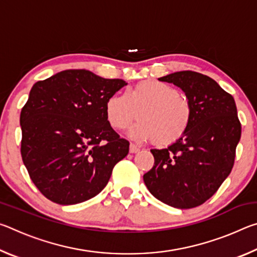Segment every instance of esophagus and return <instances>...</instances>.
Returning <instances> with one entry per match:
<instances>
[{"label": "esophagus", "mask_w": 257, "mask_h": 257, "mask_svg": "<svg viewBox=\"0 0 257 257\" xmlns=\"http://www.w3.org/2000/svg\"><path fill=\"white\" fill-rule=\"evenodd\" d=\"M129 152L130 153H137V152H139V147L135 144H130Z\"/></svg>", "instance_id": "34e87169"}]
</instances>
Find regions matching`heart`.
<instances>
[{
  "label": "heart",
  "mask_w": 257,
  "mask_h": 257,
  "mask_svg": "<svg viewBox=\"0 0 257 257\" xmlns=\"http://www.w3.org/2000/svg\"><path fill=\"white\" fill-rule=\"evenodd\" d=\"M139 112H137V111ZM105 115L112 128L122 130L138 118L132 135L168 146L184 136L193 119V106L185 95L167 82L146 79L125 93L111 95Z\"/></svg>",
  "instance_id": "b5f03b06"
}]
</instances>
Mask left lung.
I'll return each mask as SVG.
<instances>
[{
	"mask_svg": "<svg viewBox=\"0 0 257 257\" xmlns=\"http://www.w3.org/2000/svg\"><path fill=\"white\" fill-rule=\"evenodd\" d=\"M185 93L193 119L179 141L151 150L154 165L144 175L150 193L167 205L191 208L215 194L231 172L241 125L233 97L212 78L178 71L159 78Z\"/></svg>",
	"mask_w": 257,
	"mask_h": 257,
	"instance_id": "left-lung-1",
	"label": "left lung"
}]
</instances>
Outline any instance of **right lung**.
Masks as SVG:
<instances>
[{
  "mask_svg": "<svg viewBox=\"0 0 257 257\" xmlns=\"http://www.w3.org/2000/svg\"><path fill=\"white\" fill-rule=\"evenodd\" d=\"M127 82L84 69L64 70L30 89L21 110V156L50 201L73 205L96 196L129 152L112 129L105 102Z\"/></svg>",
  "mask_w": 257,
  "mask_h": 257,
  "instance_id": "obj_1",
  "label": "right lung"
}]
</instances>
